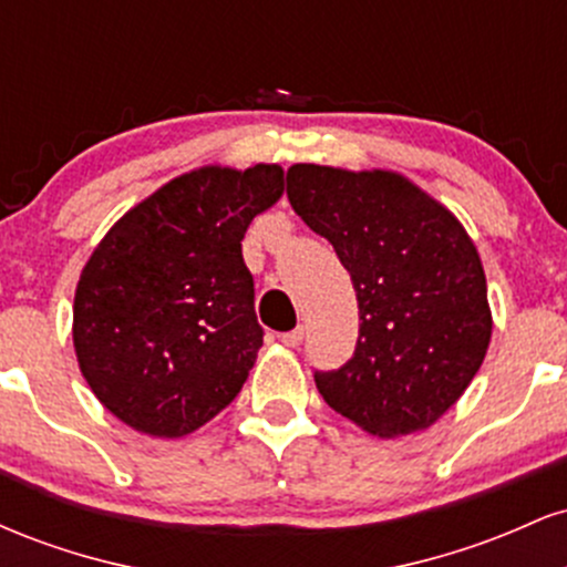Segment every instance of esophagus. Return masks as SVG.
<instances>
[{
    "mask_svg": "<svg viewBox=\"0 0 567 567\" xmlns=\"http://www.w3.org/2000/svg\"><path fill=\"white\" fill-rule=\"evenodd\" d=\"M279 341H282L288 349H298L303 341V328H296V330H290V333H282L279 336Z\"/></svg>",
    "mask_w": 567,
    "mask_h": 567,
    "instance_id": "obj_1",
    "label": "esophagus"
}]
</instances>
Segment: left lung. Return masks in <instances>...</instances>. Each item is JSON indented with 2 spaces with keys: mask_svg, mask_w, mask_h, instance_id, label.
Returning <instances> with one entry per match:
<instances>
[{
  "mask_svg": "<svg viewBox=\"0 0 567 567\" xmlns=\"http://www.w3.org/2000/svg\"><path fill=\"white\" fill-rule=\"evenodd\" d=\"M288 199L333 245L360 306L354 357L315 375L324 402L383 440L437 424L477 375L493 333L485 269L464 224L381 167L298 162Z\"/></svg>",
  "mask_w": 567,
  "mask_h": 567,
  "instance_id": "obj_1",
  "label": "left lung"
}]
</instances>
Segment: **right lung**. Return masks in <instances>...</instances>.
Listing matches in <instances>:
<instances>
[{"instance_id": "right-lung-1", "label": "right lung", "mask_w": 567, "mask_h": 567, "mask_svg": "<svg viewBox=\"0 0 567 567\" xmlns=\"http://www.w3.org/2000/svg\"><path fill=\"white\" fill-rule=\"evenodd\" d=\"M285 192L279 165H202L130 207L84 264L71 338L103 408L178 440L239 394L264 347L243 239Z\"/></svg>"}]
</instances>
